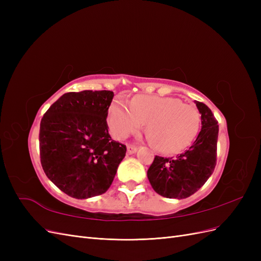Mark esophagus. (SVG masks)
<instances>
[{"label": "esophagus", "instance_id": "1", "mask_svg": "<svg viewBox=\"0 0 261 261\" xmlns=\"http://www.w3.org/2000/svg\"><path fill=\"white\" fill-rule=\"evenodd\" d=\"M137 147L136 146H134V145H128L127 146V153L128 154H133V153H135L136 151H137Z\"/></svg>", "mask_w": 261, "mask_h": 261}]
</instances>
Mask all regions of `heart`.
I'll use <instances>...</instances> for the list:
<instances>
[{"mask_svg":"<svg viewBox=\"0 0 261 261\" xmlns=\"http://www.w3.org/2000/svg\"><path fill=\"white\" fill-rule=\"evenodd\" d=\"M147 123V130L158 150L175 153L196 136L199 126L197 110L178 99L159 96H137L130 108L114 101L109 109L108 124L114 138L122 140Z\"/></svg>","mask_w":261,"mask_h":261,"instance_id":"heart-1","label":"heart"}]
</instances>
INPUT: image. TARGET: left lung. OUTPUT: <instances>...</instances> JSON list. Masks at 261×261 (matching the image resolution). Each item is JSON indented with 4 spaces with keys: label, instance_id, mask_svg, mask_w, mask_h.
<instances>
[{
    "label": "left lung",
    "instance_id": "left-lung-1",
    "mask_svg": "<svg viewBox=\"0 0 261 261\" xmlns=\"http://www.w3.org/2000/svg\"><path fill=\"white\" fill-rule=\"evenodd\" d=\"M201 114V129L192 146L174 158L155 155L147 175L154 192L167 198L183 199L206 183L217 164L219 125L211 110L195 101Z\"/></svg>",
    "mask_w": 261,
    "mask_h": 261
}]
</instances>
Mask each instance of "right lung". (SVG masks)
<instances>
[{
	"label": "right lung",
	"mask_w": 261,
	"mask_h": 261,
	"mask_svg": "<svg viewBox=\"0 0 261 261\" xmlns=\"http://www.w3.org/2000/svg\"><path fill=\"white\" fill-rule=\"evenodd\" d=\"M110 90L67 92L40 123L39 148L45 175L77 199L102 195L111 186L126 146L112 140L107 116Z\"/></svg>",
	"instance_id": "add662e5"
}]
</instances>
